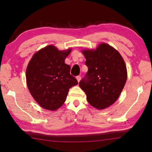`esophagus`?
I'll list each match as a JSON object with an SVG mask.
<instances>
[{
	"label": "esophagus",
	"instance_id": "obj_1",
	"mask_svg": "<svg viewBox=\"0 0 152 152\" xmlns=\"http://www.w3.org/2000/svg\"><path fill=\"white\" fill-rule=\"evenodd\" d=\"M76 79H77V80H78V82H79L80 81V80H81V76H76Z\"/></svg>",
	"mask_w": 152,
	"mask_h": 152
}]
</instances>
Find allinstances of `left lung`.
Instances as JSON below:
<instances>
[{"label":"left lung","mask_w":152,"mask_h":152,"mask_svg":"<svg viewBox=\"0 0 152 152\" xmlns=\"http://www.w3.org/2000/svg\"><path fill=\"white\" fill-rule=\"evenodd\" d=\"M88 71L79 86L93 107L102 110L116 101L127 77L124 60L118 51L107 44L95 50H83Z\"/></svg>","instance_id":"obj_1"}]
</instances>
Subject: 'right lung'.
<instances>
[{"label": "right lung", "mask_w": 152, "mask_h": 152, "mask_svg": "<svg viewBox=\"0 0 152 152\" xmlns=\"http://www.w3.org/2000/svg\"><path fill=\"white\" fill-rule=\"evenodd\" d=\"M71 49L59 51L50 45L34 54L26 70L28 90L41 107L56 110L65 102L69 89L78 84L64 63Z\"/></svg>", "instance_id": "1"}]
</instances>
